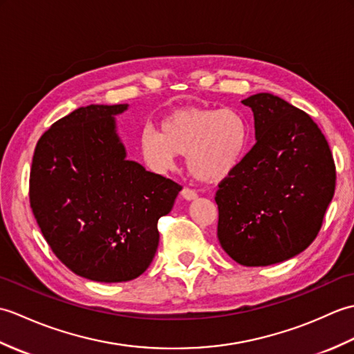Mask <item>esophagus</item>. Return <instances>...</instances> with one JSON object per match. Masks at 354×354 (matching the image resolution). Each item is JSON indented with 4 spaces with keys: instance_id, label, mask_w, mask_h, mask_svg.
Wrapping results in <instances>:
<instances>
[{
    "instance_id": "1",
    "label": "esophagus",
    "mask_w": 354,
    "mask_h": 354,
    "mask_svg": "<svg viewBox=\"0 0 354 354\" xmlns=\"http://www.w3.org/2000/svg\"><path fill=\"white\" fill-rule=\"evenodd\" d=\"M181 196L185 199V201H193V199H196V192L194 190H192V189H189V187H184L183 189V192H181Z\"/></svg>"
}]
</instances>
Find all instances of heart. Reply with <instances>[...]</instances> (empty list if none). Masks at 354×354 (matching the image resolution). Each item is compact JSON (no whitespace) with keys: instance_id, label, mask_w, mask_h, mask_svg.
Listing matches in <instances>:
<instances>
[{"instance_id":"obj_1","label":"heart","mask_w":354,"mask_h":354,"mask_svg":"<svg viewBox=\"0 0 354 354\" xmlns=\"http://www.w3.org/2000/svg\"><path fill=\"white\" fill-rule=\"evenodd\" d=\"M250 124L231 108H183L170 112L160 132L145 129L140 150L150 167L170 170L176 155L187 156L192 175L204 183H219L234 171L246 153Z\"/></svg>"}]
</instances>
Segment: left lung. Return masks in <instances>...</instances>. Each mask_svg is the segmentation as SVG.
<instances>
[{"mask_svg":"<svg viewBox=\"0 0 354 354\" xmlns=\"http://www.w3.org/2000/svg\"><path fill=\"white\" fill-rule=\"evenodd\" d=\"M242 103L252 109L255 145L219 184L217 237L239 265L269 266L318 236L335 194V161L304 111L269 93Z\"/></svg>","mask_w":354,"mask_h":354,"instance_id":"obj_1","label":"left lung"}]
</instances>
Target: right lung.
Masks as SVG:
<instances>
[{"mask_svg": "<svg viewBox=\"0 0 354 354\" xmlns=\"http://www.w3.org/2000/svg\"><path fill=\"white\" fill-rule=\"evenodd\" d=\"M129 104H89L51 124L30 170V205L64 265L88 280L122 283L152 263L183 187L127 160L115 115Z\"/></svg>", "mask_w": 354, "mask_h": 354, "instance_id": "right-lung-1", "label": "right lung"}]
</instances>
